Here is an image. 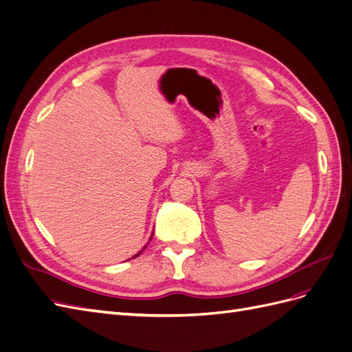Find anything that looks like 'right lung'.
<instances>
[{"label": "right lung", "mask_w": 352, "mask_h": 352, "mask_svg": "<svg viewBox=\"0 0 352 352\" xmlns=\"http://www.w3.org/2000/svg\"><path fill=\"white\" fill-rule=\"evenodd\" d=\"M144 250H145V247H144ZM141 252H142V251H141ZM141 252H138V254H136V255H135V257H138V255H140V254H141Z\"/></svg>", "instance_id": "1"}]
</instances>
